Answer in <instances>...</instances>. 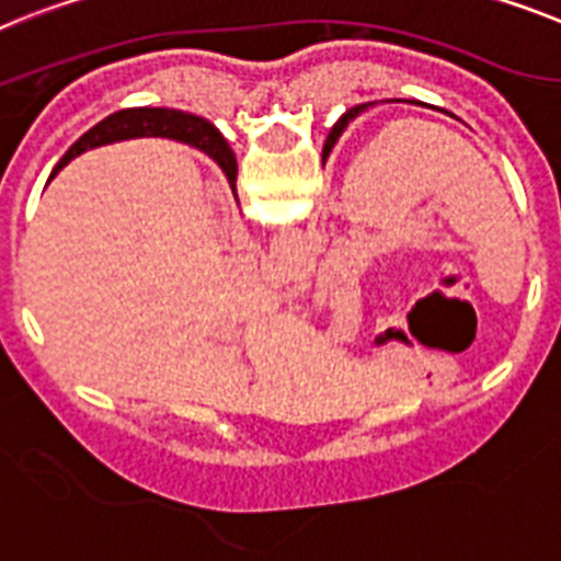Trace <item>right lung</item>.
I'll use <instances>...</instances> for the list:
<instances>
[{"instance_id": "add662e5", "label": "right lung", "mask_w": 561, "mask_h": 561, "mask_svg": "<svg viewBox=\"0 0 561 561\" xmlns=\"http://www.w3.org/2000/svg\"><path fill=\"white\" fill-rule=\"evenodd\" d=\"M136 136H164L175 138V141H186L198 147L201 152H207L215 164L227 172L229 184L234 186V175H238V164H234V156L229 150V144L224 141V136L215 130L207 118L190 116V113H179V110H164V107H130L118 110L113 116H107L104 122H99L93 130H88L79 141L65 152V158L59 161L56 170L76 158L79 152L90 150V147H99V144L122 141V138H136Z\"/></svg>"}]
</instances>
